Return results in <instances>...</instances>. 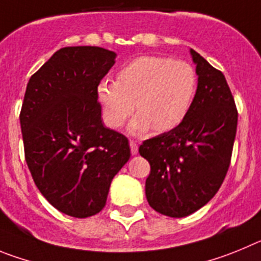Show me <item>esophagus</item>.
<instances>
[{"label": "esophagus", "instance_id": "34e87169", "mask_svg": "<svg viewBox=\"0 0 261 261\" xmlns=\"http://www.w3.org/2000/svg\"><path fill=\"white\" fill-rule=\"evenodd\" d=\"M138 149H139V147H138V144H136V142H134V140H131V142H130V151H131V154H136V153H138Z\"/></svg>", "mask_w": 261, "mask_h": 261}]
</instances>
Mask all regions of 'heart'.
Segmentation results:
<instances>
[{"instance_id": "1", "label": "heart", "mask_w": 261, "mask_h": 261, "mask_svg": "<svg viewBox=\"0 0 261 261\" xmlns=\"http://www.w3.org/2000/svg\"><path fill=\"white\" fill-rule=\"evenodd\" d=\"M196 88L198 76L190 63L142 56L121 67L117 81L100 82L96 95L109 127L123 126L135 104L139 114L131 122V133H166L186 118Z\"/></svg>"}]
</instances>
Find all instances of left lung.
I'll use <instances>...</instances> for the list:
<instances>
[{"instance_id":"8db88e82","label":"left lung","mask_w":261,"mask_h":261,"mask_svg":"<svg viewBox=\"0 0 261 261\" xmlns=\"http://www.w3.org/2000/svg\"><path fill=\"white\" fill-rule=\"evenodd\" d=\"M198 88L186 118L173 130L147 139L140 156L151 165L145 196L156 212L186 217L221 187L231 160L238 123L224 74L191 49Z\"/></svg>"}]
</instances>
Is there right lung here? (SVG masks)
I'll return each instance as SVG.
<instances>
[{
    "instance_id": "1",
    "label": "right lung",
    "mask_w": 261,
    "mask_h": 261,
    "mask_svg": "<svg viewBox=\"0 0 261 261\" xmlns=\"http://www.w3.org/2000/svg\"><path fill=\"white\" fill-rule=\"evenodd\" d=\"M116 56L98 46L60 49L30 78L24 93L25 163L44 198L72 217L104 208L112 179L130 159L127 138L102 123L96 95Z\"/></svg>"
}]
</instances>
